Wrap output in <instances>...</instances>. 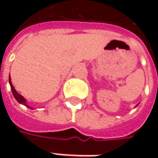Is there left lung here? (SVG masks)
Instances as JSON below:
<instances>
[{
  "instance_id": "obj_1",
  "label": "left lung",
  "mask_w": 158,
  "mask_h": 158,
  "mask_svg": "<svg viewBox=\"0 0 158 158\" xmlns=\"http://www.w3.org/2000/svg\"><path fill=\"white\" fill-rule=\"evenodd\" d=\"M136 106H137V105H136Z\"/></svg>"
}]
</instances>
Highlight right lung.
<instances>
[{
    "instance_id": "obj_1",
    "label": "right lung",
    "mask_w": 158,
    "mask_h": 158,
    "mask_svg": "<svg viewBox=\"0 0 158 158\" xmlns=\"http://www.w3.org/2000/svg\"><path fill=\"white\" fill-rule=\"evenodd\" d=\"M9 84H10V86H11V89H12V95L14 96V98H15L17 101H18V102H19L20 104H22V105H24L25 106H27L28 108H31L33 109V107L31 106H29L28 104H27V101L26 99L22 96V95H20L19 93H18V91L16 90L15 88L13 87L12 84V81H11V77L9 76Z\"/></svg>"
}]
</instances>
